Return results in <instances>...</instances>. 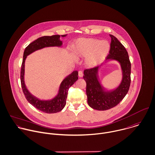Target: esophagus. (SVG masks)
<instances>
[{"mask_svg": "<svg viewBox=\"0 0 155 155\" xmlns=\"http://www.w3.org/2000/svg\"><path fill=\"white\" fill-rule=\"evenodd\" d=\"M78 76L80 77H82L83 76V72L81 71H78Z\"/></svg>", "mask_w": 155, "mask_h": 155, "instance_id": "obj_1", "label": "esophagus"}]
</instances>
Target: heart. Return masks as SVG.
<instances>
[{
  "mask_svg": "<svg viewBox=\"0 0 155 155\" xmlns=\"http://www.w3.org/2000/svg\"><path fill=\"white\" fill-rule=\"evenodd\" d=\"M110 45L106 40L97 38H80L75 43V54L80 57H86L85 64L88 67L97 66L106 57Z\"/></svg>",
  "mask_w": 155,
  "mask_h": 155,
  "instance_id": "b5f03b06",
  "label": "heart"
}]
</instances>
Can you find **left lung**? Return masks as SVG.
<instances>
[{
  "label": "left lung",
  "mask_w": 155,
  "mask_h": 155,
  "mask_svg": "<svg viewBox=\"0 0 155 155\" xmlns=\"http://www.w3.org/2000/svg\"><path fill=\"white\" fill-rule=\"evenodd\" d=\"M110 36V48L106 59L116 60L120 63L123 75L120 85L112 92H106L98 80V66L84 71L83 78L86 83L88 104L94 109L98 110H106L118 105L127 94L131 82V63L128 52L115 36Z\"/></svg>",
  "instance_id": "1"
}]
</instances>
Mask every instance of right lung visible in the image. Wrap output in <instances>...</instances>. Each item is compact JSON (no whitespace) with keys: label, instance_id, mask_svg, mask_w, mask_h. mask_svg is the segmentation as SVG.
<instances>
[{"label":"right lung","instance_id":"obj_1","mask_svg":"<svg viewBox=\"0 0 155 155\" xmlns=\"http://www.w3.org/2000/svg\"><path fill=\"white\" fill-rule=\"evenodd\" d=\"M66 35H62L65 37ZM59 35L52 36H43L37 38L31 43L25 49L23 58L21 66L20 81L24 95L27 101L38 110L47 114H54L61 111L66 104V100L69 87L78 80V71H74L67 77H66L61 83L58 95L52 100L49 101H41L33 97L26 89L24 82L25 73V61L29 54L38 49L49 46H60L62 45L60 40Z\"/></svg>","mask_w":155,"mask_h":155}]
</instances>
